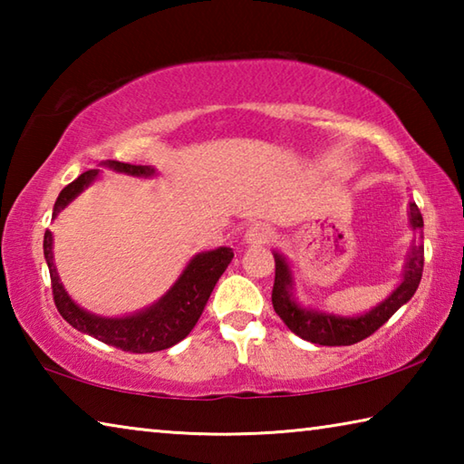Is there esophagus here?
<instances>
[{
    "label": "esophagus",
    "mask_w": 464,
    "mask_h": 464,
    "mask_svg": "<svg viewBox=\"0 0 464 464\" xmlns=\"http://www.w3.org/2000/svg\"><path fill=\"white\" fill-rule=\"evenodd\" d=\"M272 237L270 229L262 223H254L247 227L246 231V243H249V246H264L266 241H268Z\"/></svg>",
    "instance_id": "esophagus-1"
}]
</instances>
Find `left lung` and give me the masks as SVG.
<instances>
[{
	"mask_svg": "<svg viewBox=\"0 0 464 464\" xmlns=\"http://www.w3.org/2000/svg\"><path fill=\"white\" fill-rule=\"evenodd\" d=\"M410 223L415 231L423 229V218L418 204H410ZM274 262H276V276H274L272 288V304L278 317L285 321L290 332L296 334L303 340L319 345H352L366 340L376 329L387 324L395 313L410 301L415 290L420 286L421 272H423V246L415 243L411 254L407 257L405 274L401 285H399L389 298L368 311L366 315L358 317H340L329 315V313H319L313 309H304L295 301L293 290V272H290L285 256L274 251Z\"/></svg>",
	"mask_w": 464,
	"mask_h": 464,
	"instance_id": "8db88e82",
	"label": "left lung"
}]
</instances>
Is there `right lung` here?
Returning <instances> with one entry per match:
<instances>
[{
    "label": "right lung",
    "mask_w": 464,
    "mask_h": 464,
    "mask_svg": "<svg viewBox=\"0 0 464 464\" xmlns=\"http://www.w3.org/2000/svg\"><path fill=\"white\" fill-rule=\"evenodd\" d=\"M106 168H112L124 174L149 178L155 174L151 166H132V163L112 161L104 163ZM98 178V169L83 171V174L73 179L72 184L65 186L54 202L53 217H57L63 208L72 202L77 194L83 192L93 179ZM44 260L49 264L51 272V286L53 298L57 304L61 317L73 325L77 332H83L96 340L104 342L122 352H132V354H147V352H160L171 348L178 342L192 332L196 321L200 319L204 307L217 280L227 270V266L233 260L231 247H218L213 251H204V254L194 256L190 264L186 266L182 276L171 286L160 301L145 311H139L129 317H100L77 307L69 298L65 288L59 282L57 270L53 264V233H44Z\"/></svg>",
    "instance_id": "obj_1"
}]
</instances>
